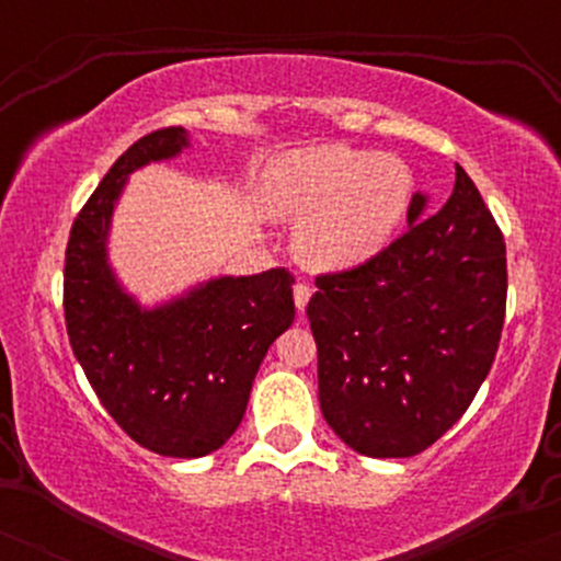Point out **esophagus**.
<instances>
[{"instance_id": "esophagus-1", "label": "esophagus", "mask_w": 561, "mask_h": 561, "mask_svg": "<svg viewBox=\"0 0 561 561\" xmlns=\"http://www.w3.org/2000/svg\"><path fill=\"white\" fill-rule=\"evenodd\" d=\"M293 295H295V308H298V311H306V306H308V300H311L313 289L308 287L306 282H298V285H295V289H293Z\"/></svg>"}]
</instances>
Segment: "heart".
I'll list each match as a JSON object with an SVG mask.
<instances>
[{
    "instance_id": "obj_1",
    "label": "heart",
    "mask_w": 561,
    "mask_h": 561,
    "mask_svg": "<svg viewBox=\"0 0 561 561\" xmlns=\"http://www.w3.org/2000/svg\"><path fill=\"white\" fill-rule=\"evenodd\" d=\"M414 173L405 160L319 145L279 158L268 171L266 203L276 216L302 218L298 250L321 268L375 259L409 216Z\"/></svg>"
}]
</instances>
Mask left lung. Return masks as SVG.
Returning a JSON list of instances; mask_svg holds the SVG:
<instances>
[{"label":"left lung","instance_id":"1","mask_svg":"<svg viewBox=\"0 0 561 561\" xmlns=\"http://www.w3.org/2000/svg\"><path fill=\"white\" fill-rule=\"evenodd\" d=\"M375 259L319 274L308 321L319 403L334 435L364 456L405 459L446 435L499 351L506 244L478 186L456 165L454 192Z\"/></svg>","mask_w":561,"mask_h":561}]
</instances>
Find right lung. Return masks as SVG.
Instances as JSON below:
<instances>
[{"instance_id": "right-lung-1", "label": "right lung", "mask_w": 561, "mask_h": 561, "mask_svg": "<svg viewBox=\"0 0 561 561\" xmlns=\"http://www.w3.org/2000/svg\"><path fill=\"white\" fill-rule=\"evenodd\" d=\"M186 145L182 126L158 128L115 160L76 216L62 276L70 347L100 403L134 443L173 459L234 435L268 345L295 319L287 268L218 276L152 311L118 285L107 229L128 173Z\"/></svg>"}]
</instances>
